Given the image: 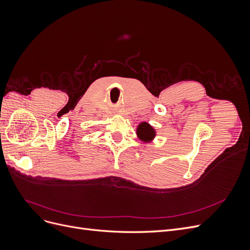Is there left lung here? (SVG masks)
I'll return each mask as SVG.
<instances>
[{"label":"left lung","instance_id":"1","mask_svg":"<svg viewBox=\"0 0 250 250\" xmlns=\"http://www.w3.org/2000/svg\"><path fill=\"white\" fill-rule=\"evenodd\" d=\"M138 138L144 143L152 142L156 135L154 128L147 122H142L137 128Z\"/></svg>","mask_w":250,"mask_h":250}]
</instances>
